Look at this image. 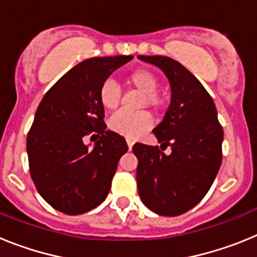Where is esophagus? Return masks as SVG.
<instances>
[{
	"instance_id": "1",
	"label": "esophagus",
	"mask_w": 257,
	"mask_h": 257,
	"mask_svg": "<svg viewBox=\"0 0 257 257\" xmlns=\"http://www.w3.org/2000/svg\"><path fill=\"white\" fill-rule=\"evenodd\" d=\"M126 142H127V145H128V149H133V145L135 144V140H133V139H130V138H127L126 139Z\"/></svg>"
}]
</instances>
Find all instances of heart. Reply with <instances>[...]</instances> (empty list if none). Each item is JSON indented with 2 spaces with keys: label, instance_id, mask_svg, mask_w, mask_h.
Listing matches in <instances>:
<instances>
[{
  "label": "heart",
  "instance_id": "heart-1",
  "mask_svg": "<svg viewBox=\"0 0 257 257\" xmlns=\"http://www.w3.org/2000/svg\"><path fill=\"white\" fill-rule=\"evenodd\" d=\"M123 82L126 86L142 94V100L139 104L140 109L147 106L152 112L160 113L165 108V99L157 92L160 87V81L152 70L147 68L131 70L123 77ZM97 97L103 109L108 112H113L119 106L121 95L118 88L109 81L100 86ZM151 124L152 118L147 112L135 113V114L121 112L113 115L109 121V127L114 133L121 134L131 139L138 138L143 133H145L151 127Z\"/></svg>",
  "mask_w": 257,
  "mask_h": 257
}]
</instances>
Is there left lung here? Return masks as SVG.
<instances>
[{"mask_svg": "<svg viewBox=\"0 0 257 257\" xmlns=\"http://www.w3.org/2000/svg\"><path fill=\"white\" fill-rule=\"evenodd\" d=\"M138 58L162 69L171 86V104L153 130L158 147L136 143L139 196L149 210L178 216L198 205L212 185L222 160V127L206 88L189 70L167 56Z\"/></svg>", "mask_w": 257, "mask_h": 257, "instance_id": "obj_1", "label": "left lung"}]
</instances>
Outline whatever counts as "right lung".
I'll return each mask as SVG.
<instances>
[{"instance_id": "1", "label": "right lung", "mask_w": 257, "mask_h": 257, "mask_svg": "<svg viewBox=\"0 0 257 257\" xmlns=\"http://www.w3.org/2000/svg\"><path fill=\"white\" fill-rule=\"evenodd\" d=\"M133 58L81 61L38 105L27 136L29 172L41 197L60 212L85 213L108 196L118 161L128 147L123 136L106 130L97 92L115 69ZM90 133L99 136L92 149L83 143Z\"/></svg>"}]
</instances>
